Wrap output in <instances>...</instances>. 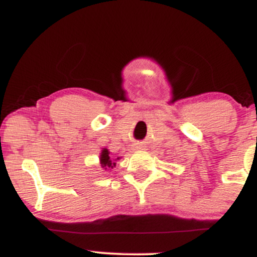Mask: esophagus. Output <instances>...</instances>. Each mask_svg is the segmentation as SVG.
Instances as JSON below:
<instances>
[{
	"label": "esophagus",
	"mask_w": 257,
	"mask_h": 257,
	"mask_svg": "<svg viewBox=\"0 0 257 257\" xmlns=\"http://www.w3.org/2000/svg\"><path fill=\"white\" fill-rule=\"evenodd\" d=\"M137 149H140V147H137Z\"/></svg>",
	"instance_id": "obj_1"
}]
</instances>
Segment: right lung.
<instances>
[{
  "instance_id": "add662e5",
  "label": "right lung",
  "mask_w": 257,
  "mask_h": 257,
  "mask_svg": "<svg viewBox=\"0 0 257 257\" xmlns=\"http://www.w3.org/2000/svg\"><path fill=\"white\" fill-rule=\"evenodd\" d=\"M119 157H111L110 151L107 149H104L100 153V164L105 170H111L116 167V162L118 161Z\"/></svg>"
}]
</instances>
